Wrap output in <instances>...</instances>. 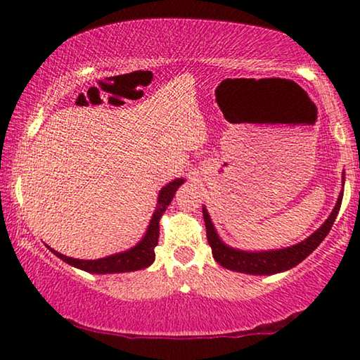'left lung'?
Segmentation results:
<instances>
[{"label": "left lung", "mask_w": 360, "mask_h": 360, "mask_svg": "<svg viewBox=\"0 0 360 360\" xmlns=\"http://www.w3.org/2000/svg\"><path fill=\"white\" fill-rule=\"evenodd\" d=\"M341 200L342 192L340 194L336 207L333 208V212H331L328 219H326V221L321 224V228L317 229L310 238L302 240V243L297 245H291V248L288 249L268 252H244L224 245L221 240H219L217 231H214L212 219L208 217L207 210L203 208V219H205L207 226V239L212 248L213 259L221 266L228 268V270L249 273V275H275V273L289 270V268L296 266L305 259V257L312 254V252L319 248L321 240L326 238V234L330 233L331 226H333L338 212H340Z\"/></svg>", "instance_id": "8db88e82"}]
</instances>
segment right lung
<instances>
[{
    "mask_svg": "<svg viewBox=\"0 0 360 360\" xmlns=\"http://www.w3.org/2000/svg\"><path fill=\"white\" fill-rule=\"evenodd\" d=\"M182 181L184 179H174L173 182L166 184L163 189L160 191L157 210H155L152 221H150L146 238H143L141 243H139L136 248H132L131 250L121 252V254H115L98 260H79V259H72V257L63 255L60 252L53 249L51 252L69 265L77 266L80 270L89 271V273H98V275H105V273L136 271V270H141V268L148 266L155 260V248H157L158 236H160V217H162L163 212L166 210V207L169 205L171 200H173L174 192L178 191V187L182 184Z\"/></svg>",
    "mask_w": 360,
    "mask_h": 360,
    "instance_id": "obj_1",
    "label": "right lung"
}]
</instances>
